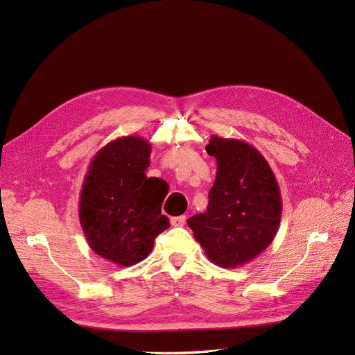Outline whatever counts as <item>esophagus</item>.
I'll return each mask as SVG.
<instances>
[{
  "label": "esophagus",
  "instance_id": "1",
  "mask_svg": "<svg viewBox=\"0 0 355 355\" xmlns=\"http://www.w3.org/2000/svg\"><path fill=\"white\" fill-rule=\"evenodd\" d=\"M170 223L173 225V227H184L187 223V216H176V218H171Z\"/></svg>",
  "mask_w": 355,
  "mask_h": 355
}]
</instances>
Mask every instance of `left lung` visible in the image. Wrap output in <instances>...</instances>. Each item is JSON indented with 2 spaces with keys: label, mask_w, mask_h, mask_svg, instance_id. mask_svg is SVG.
I'll return each mask as SVG.
<instances>
[{
  "label": "left lung",
  "mask_w": 355,
  "mask_h": 355,
  "mask_svg": "<svg viewBox=\"0 0 355 355\" xmlns=\"http://www.w3.org/2000/svg\"><path fill=\"white\" fill-rule=\"evenodd\" d=\"M206 151L216 158V179L206 213L189 218L188 227L210 262L243 266L275 237L283 211L280 188L265 157L250 144L210 136Z\"/></svg>",
  "instance_id": "8db88e82"
}]
</instances>
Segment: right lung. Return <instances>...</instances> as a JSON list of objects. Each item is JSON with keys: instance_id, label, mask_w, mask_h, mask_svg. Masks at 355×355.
I'll return each instance as SVG.
<instances>
[{"instance_id": "right-lung-1", "label": "right lung", "mask_w": 355, "mask_h": 355, "mask_svg": "<svg viewBox=\"0 0 355 355\" xmlns=\"http://www.w3.org/2000/svg\"><path fill=\"white\" fill-rule=\"evenodd\" d=\"M151 144L123 136L93 157L80 192V223L90 249L120 266H132L153 252L158 234L170 227L161 214L167 184L146 178Z\"/></svg>"}]
</instances>
